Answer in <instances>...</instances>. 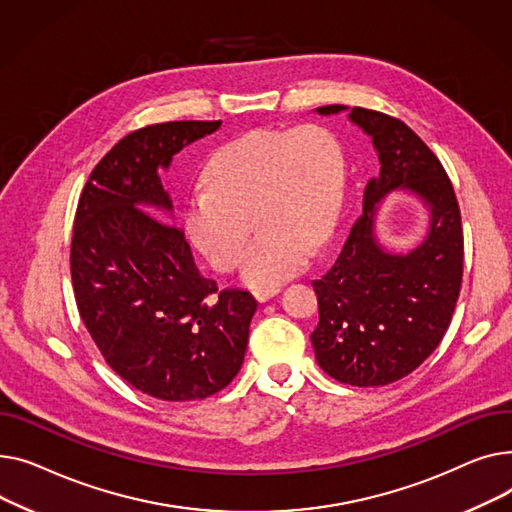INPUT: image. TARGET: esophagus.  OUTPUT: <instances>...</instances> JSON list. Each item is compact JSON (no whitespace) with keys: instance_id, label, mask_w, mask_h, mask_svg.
I'll use <instances>...</instances> for the list:
<instances>
[{"instance_id":"34e87169","label":"esophagus","mask_w":512,"mask_h":512,"mask_svg":"<svg viewBox=\"0 0 512 512\" xmlns=\"http://www.w3.org/2000/svg\"><path fill=\"white\" fill-rule=\"evenodd\" d=\"M279 293V287H262V289H254V297L258 299L260 304L268 302L270 297H275Z\"/></svg>"}]
</instances>
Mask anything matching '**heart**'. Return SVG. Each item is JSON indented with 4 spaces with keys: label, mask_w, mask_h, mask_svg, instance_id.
<instances>
[{
    "label": "heart",
    "mask_w": 512,
    "mask_h": 512,
    "mask_svg": "<svg viewBox=\"0 0 512 512\" xmlns=\"http://www.w3.org/2000/svg\"><path fill=\"white\" fill-rule=\"evenodd\" d=\"M343 200V153L318 126L252 130L217 148L204 184L186 198L194 246L221 273L242 258L250 215L260 231L242 262V281L275 287L306 266L333 235Z\"/></svg>",
    "instance_id": "b5f03b06"
}]
</instances>
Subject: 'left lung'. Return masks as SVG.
Returning a JSON list of instances; mask_svg holds the SVG:
<instances>
[{"mask_svg": "<svg viewBox=\"0 0 512 512\" xmlns=\"http://www.w3.org/2000/svg\"><path fill=\"white\" fill-rule=\"evenodd\" d=\"M343 111L372 140L380 171L335 264L312 283L318 326L310 339L328 376L384 386L424 364L453 318L463 279L461 210L444 167L401 119L345 105L314 109ZM393 191L413 195L429 217L423 242L407 253L386 249L375 231L377 210Z\"/></svg>", "mask_w": 512, "mask_h": 512, "instance_id": "obj_1", "label": "left lung"}]
</instances>
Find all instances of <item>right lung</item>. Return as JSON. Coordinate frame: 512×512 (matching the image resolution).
<instances>
[{
  "mask_svg": "<svg viewBox=\"0 0 512 512\" xmlns=\"http://www.w3.org/2000/svg\"><path fill=\"white\" fill-rule=\"evenodd\" d=\"M221 122H167L119 140L90 173L72 237L76 304L107 364L144 395L206 399L244 364L256 299L204 277L161 182Z\"/></svg>",
  "mask_w": 512,
  "mask_h": 512,
  "instance_id": "right-lung-1",
  "label": "right lung"
}]
</instances>
